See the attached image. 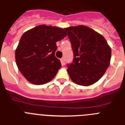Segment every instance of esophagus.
Listing matches in <instances>:
<instances>
[{
	"label": "esophagus",
	"mask_w": 125,
	"mask_h": 125,
	"mask_svg": "<svg viewBox=\"0 0 125 125\" xmlns=\"http://www.w3.org/2000/svg\"><path fill=\"white\" fill-rule=\"evenodd\" d=\"M61 62L62 65H64L65 64V58H61Z\"/></svg>",
	"instance_id": "esophagus-1"
}]
</instances>
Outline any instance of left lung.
<instances>
[{
  "label": "left lung",
  "instance_id": "8db88e82",
  "mask_svg": "<svg viewBox=\"0 0 125 125\" xmlns=\"http://www.w3.org/2000/svg\"><path fill=\"white\" fill-rule=\"evenodd\" d=\"M72 43L74 58L68 65L71 80L77 85L90 86L104 75L110 63L112 49L103 36L88 27L65 28Z\"/></svg>",
  "mask_w": 125,
  "mask_h": 125
}]
</instances>
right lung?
I'll use <instances>...</instances> for the list:
<instances>
[{"label":"right lung","instance_id":"obj_1","mask_svg":"<svg viewBox=\"0 0 125 125\" xmlns=\"http://www.w3.org/2000/svg\"><path fill=\"white\" fill-rule=\"evenodd\" d=\"M67 35L62 28L46 25L35 27L22 35L15 50V61L28 82L43 85L54 78L62 67L55 56L56 42Z\"/></svg>","mask_w":125,"mask_h":125}]
</instances>
